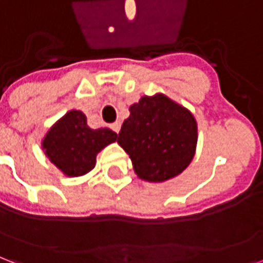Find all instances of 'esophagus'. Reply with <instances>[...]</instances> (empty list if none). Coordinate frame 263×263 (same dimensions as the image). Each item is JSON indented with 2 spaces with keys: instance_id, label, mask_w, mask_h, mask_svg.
Wrapping results in <instances>:
<instances>
[{
  "instance_id": "esophagus-1",
  "label": "esophagus",
  "mask_w": 263,
  "mask_h": 263,
  "mask_svg": "<svg viewBox=\"0 0 263 263\" xmlns=\"http://www.w3.org/2000/svg\"><path fill=\"white\" fill-rule=\"evenodd\" d=\"M111 129L115 132V133H119V130H121V122H115L111 125Z\"/></svg>"
}]
</instances>
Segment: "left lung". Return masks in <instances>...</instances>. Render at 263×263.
I'll return each mask as SVG.
<instances>
[{
	"label": "left lung",
	"mask_w": 263,
	"mask_h": 263,
	"mask_svg": "<svg viewBox=\"0 0 263 263\" xmlns=\"http://www.w3.org/2000/svg\"><path fill=\"white\" fill-rule=\"evenodd\" d=\"M129 109L118 144L130 156L136 174L148 182H163L184 172L196 152L192 112L162 93L142 96Z\"/></svg>",
	"instance_id": "left-lung-1"
}]
</instances>
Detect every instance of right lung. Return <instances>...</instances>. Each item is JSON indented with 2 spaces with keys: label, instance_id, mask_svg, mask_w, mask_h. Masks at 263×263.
I'll use <instances>...</instances> for the list:
<instances>
[{
  "label": "right lung",
  "instance_id": "1",
  "mask_svg": "<svg viewBox=\"0 0 263 263\" xmlns=\"http://www.w3.org/2000/svg\"><path fill=\"white\" fill-rule=\"evenodd\" d=\"M117 140L115 132L108 127L90 129L86 115L71 109L45 134L42 149L64 176L81 177L95 168L100 151Z\"/></svg>",
  "mask_w": 263,
  "mask_h": 263
}]
</instances>
